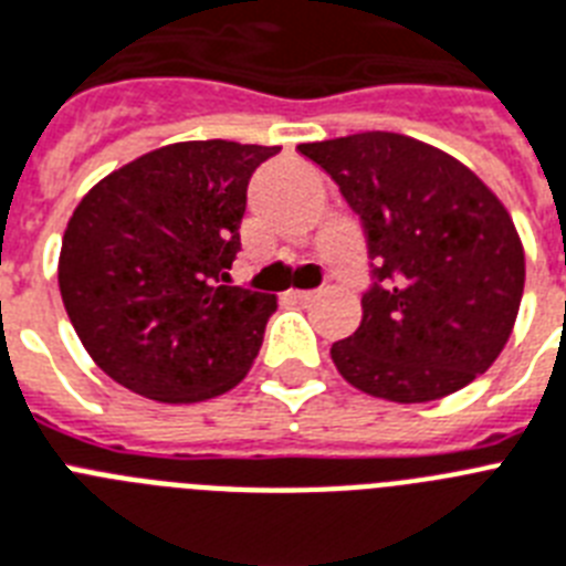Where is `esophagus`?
<instances>
[{"label": "esophagus", "mask_w": 566, "mask_h": 566, "mask_svg": "<svg viewBox=\"0 0 566 566\" xmlns=\"http://www.w3.org/2000/svg\"><path fill=\"white\" fill-rule=\"evenodd\" d=\"M286 297L294 303H310L312 297H315V292H306V289H292V292H286Z\"/></svg>", "instance_id": "34e87169"}]
</instances>
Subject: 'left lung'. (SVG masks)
I'll return each instance as SVG.
<instances>
[{"mask_svg": "<svg viewBox=\"0 0 566 566\" xmlns=\"http://www.w3.org/2000/svg\"><path fill=\"white\" fill-rule=\"evenodd\" d=\"M361 217L373 289L329 356L349 385L413 405L451 396L497 361L524 297L509 210L469 167L399 133L297 147Z\"/></svg>", "mask_w": 566, "mask_h": 566, "instance_id": "left-lung-1", "label": "left lung"}]
</instances>
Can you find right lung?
<instances>
[{"label":"right lung","instance_id":"1","mask_svg":"<svg viewBox=\"0 0 566 566\" xmlns=\"http://www.w3.org/2000/svg\"><path fill=\"white\" fill-rule=\"evenodd\" d=\"M277 153L167 144L74 208L57 263L63 306L92 361L126 390L193 405L249 376L277 297L226 283L251 172Z\"/></svg>","mask_w":566,"mask_h":566}]
</instances>
